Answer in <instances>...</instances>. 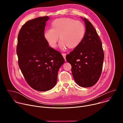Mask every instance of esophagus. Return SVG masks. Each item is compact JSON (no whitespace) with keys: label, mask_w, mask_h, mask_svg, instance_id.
I'll return each mask as SVG.
<instances>
[{"label":"esophagus","mask_w":123,"mask_h":123,"mask_svg":"<svg viewBox=\"0 0 123 123\" xmlns=\"http://www.w3.org/2000/svg\"><path fill=\"white\" fill-rule=\"evenodd\" d=\"M62 55H63L64 58L65 59V60H66V54H62Z\"/></svg>","instance_id":"obj_1"}]
</instances>
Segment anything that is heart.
<instances>
[{"label":"heart","instance_id":"b5f03b06","mask_svg":"<svg viewBox=\"0 0 123 123\" xmlns=\"http://www.w3.org/2000/svg\"><path fill=\"white\" fill-rule=\"evenodd\" d=\"M85 32V27L82 22L63 17L57 18L51 22L50 30L44 32V37L51 48L56 47L59 37V46L62 49L67 47L68 49H74L80 45Z\"/></svg>","mask_w":123,"mask_h":123}]
</instances>
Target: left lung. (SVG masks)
<instances>
[{"label":"left lung","instance_id":"left-lung-1","mask_svg":"<svg viewBox=\"0 0 123 123\" xmlns=\"http://www.w3.org/2000/svg\"><path fill=\"white\" fill-rule=\"evenodd\" d=\"M85 36L80 45L69 54L66 60L72 66L74 78L79 86L89 87L94 85L102 73L104 54L98 34L92 24L86 18Z\"/></svg>","mask_w":123,"mask_h":123}]
</instances>
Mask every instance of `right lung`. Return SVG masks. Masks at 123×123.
Listing matches in <instances>:
<instances>
[{
    "label": "right lung",
    "instance_id": "1",
    "mask_svg": "<svg viewBox=\"0 0 123 123\" xmlns=\"http://www.w3.org/2000/svg\"><path fill=\"white\" fill-rule=\"evenodd\" d=\"M48 16L26 22L18 35L16 53L24 77L33 89L51 90L57 80L58 71L65 60L60 52L50 47L44 37Z\"/></svg>",
    "mask_w": 123,
    "mask_h": 123
}]
</instances>
